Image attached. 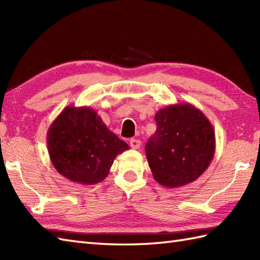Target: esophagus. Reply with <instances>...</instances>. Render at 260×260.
Listing matches in <instances>:
<instances>
[{"instance_id":"esophagus-1","label":"esophagus","mask_w":260,"mask_h":260,"mask_svg":"<svg viewBox=\"0 0 260 260\" xmlns=\"http://www.w3.org/2000/svg\"><path fill=\"white\" fill-rule=\"evenodd\" d=\"M142 142L140 140H136V139H132L129 141V145L132 148H134V150H137V148L141 147Z\"/></svg>"}]
</instances>
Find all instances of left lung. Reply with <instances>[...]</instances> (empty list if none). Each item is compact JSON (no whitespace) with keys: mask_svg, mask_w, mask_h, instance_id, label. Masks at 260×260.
I'll list each match as a JSON object with an SVG mask.
<instances>
[{"mask_svg":"<svg viewBox=\"0 0 260 260\" xmlns=\"http://www.w3.org/2000/svg\"><path fill=\"white\" fill-rule=\"evenodd\" d=\"M157 128L145 146L148 165L158 184L179 187L194 182L214 156V129L200 109L189 103L161 108Z\"/></svg>","mask_w":260,"mask_h":260,"instance_id":"obj_1","label":"left lung"}]
</instances>
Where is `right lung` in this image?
Here are the masks:
<instances>
[{
    "instance_id": "obj_1",
    "label": "right lung",
    "mask_w": 260,
    "mask_h": 260,
    "mask_svg": "<svg viewBox=\"0 0 260 260\" xmlns=\"http://www.w3.org/2000/svg\"><path fill=\"white\" fill-rule=\"evenodd\" d=\"M48 152L58 172L76 183H99L114 159L129 146L104 124L91 107H66L47 133Z\"/></svg>"
}]
</instances>
